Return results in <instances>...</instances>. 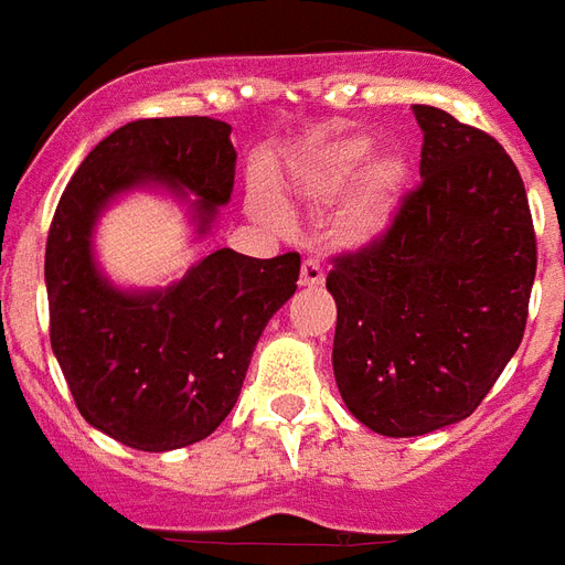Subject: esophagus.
<instances>
[{"mask_svg":"<svg viewBox=\"0 0 565 565\" xmlns=\"http://www.w3.org/2000/svg\"><path fill=\"white\" fill-rule=\"evenodd\" d=\"M322 281H326V266H322L317 257H308V260L301 264L299 284L301 287H317V284Z\"/></svg>","mask_w":565,"mask_h":565,"instance_id":"esophagus-1","label":"esophagus"}]
</instances>
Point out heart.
I'll return each mask as SVG.
<instances>
[{
	"label": "heart",
	"mask_w": 565,
	"mask_h": 565,
	"mask_svg": "<svg viewBox=\"0 0 565 565\" xmlns=\"http://www.w3.org/2000/svg\"><path fill=\"white\" fill-rule=\"evenodd\" d=\"M370 148L373 145L364 136H331V139L313 145L290 168V189L311 204H329L347 192L360 166L367 161ZM406 186L408 162L399 153H379L370 159L352 186L350 204L343 210L347 236L370 239V236L382 234L387 222L394 218V210H397ZM248 201H252V213L257 218H264V222H281L284 218L281 204L275 201L269 189H254Z\"/></svg>",
	"instance_id": "b5f03b06"
}]
</instances>
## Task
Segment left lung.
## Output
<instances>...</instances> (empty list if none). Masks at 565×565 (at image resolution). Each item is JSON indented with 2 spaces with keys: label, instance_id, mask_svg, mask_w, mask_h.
I'll return each mask as SVG.
<instances>
[{
  "label": "left lung",
  "instance_id": "1",
  "mask_svg": "<svg viewBox=\"0 0 565 565\" xmlns=\"http://www.w3.org/2000/svg\"><path fill=\"white\" fill-rule=\"evenodd\" d=\"M420 183L359 252L331 257L334 379L361 424L391 438L462 420L527 326L536 234L519 168L483 129L412 106Z\"/></svg>",
  "mask_w": 565,
  "mask_h": 565
}]
</instances>
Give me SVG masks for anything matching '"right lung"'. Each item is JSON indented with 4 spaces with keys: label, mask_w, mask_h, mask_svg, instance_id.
Wrapping results in <instances>:
<instances>
[{
    "label": "right lung",
    "mask_w": 565,
    "mask_h": 565,
    "mask_svg": "<svg viewBox=\"0 0 565 565\" xmlns=\"http://www.w3.org/2000/svg\"><path fill=\"white\" fill-rule=\"evenodd\" d=\"M231 127L148 118L85 157L46 236L50 343L79 415L120 445L162 454L195 445L234 408L266 322L296 292L299 254H206L168 290L124 292L100 278L92 227L106 201L139 183L192 192L198 231L234 192Z\"/></svg>",
    "instance_id": "obj_1"
}]
</instances>
